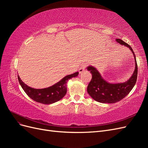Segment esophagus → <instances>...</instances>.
I'll list each match as a JSON object with an SVG mask.
<instances>
[{
	"label": "esophagus",
	"mask_w": 148,
	"mask_h": 148,
	"mask_svg": "<svg viewBox=\"0 0 148 148\" xmlns=\"http://www.w3.org/2000/svg\"><path fill=\"white\" fill-rule=\"evenodd\" d=\"M87 66V64L86 63H84V64H82V65H81V66H80V68L79 69V70H78V71H79V73L81 74V73H82L83 71H84V70H85V69H86V67Z\"/></svg>",
	"instance_id": "obj_1"
}]
</instances>
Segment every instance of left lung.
Listing matches in <instances>:
<instances>
[{
    "label": "left lung",
    "instance_id": "left-lung-1",
    "mask_svg": "<svg viewBox=\"0 0 148 148\" xmlns=\"http://www.w3.org/2000/svg\"><path fill=\"white\" fill-rule=\"evenodd\" d=\"M117 41L122 45L130 48L133 53L135 59V69L133 75L127 82L122 83L112 84L107 82L102 78L100 73L95 67L89 66L88 70L92 74V78L89 82L87 91L89 95L95 101L102 103H115L119 102L127 96L135 86L138 76V65L135 54L131 46L120 39H117Z\"/></svg>",
    "mask_w": 148,
    "mask_h": 148
}]
</instances>
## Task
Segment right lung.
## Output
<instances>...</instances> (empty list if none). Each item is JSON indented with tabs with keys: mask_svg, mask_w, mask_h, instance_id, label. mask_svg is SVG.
Returning <instances> with one entry per match:
<instances>
[{
	"mask_svg": "<svg viewBox=\"0 0 148 148\" xmlns=\"http://www.w3.org/2000/svg\"><path fill=\"white\" fill-rule=\"evenodd\" d=\"M78 72L67 75L53 86L44 89H34L27 86L18 76L19 83L25 92L36 102L44 104H51L60 100L66 93V83L70 79L77 77Z\"/></svg>",
	"mask_w": 148,
	"mask_h": 148,
	"instance_id": "1",
	"label": "right lung"
}]
</instances>
